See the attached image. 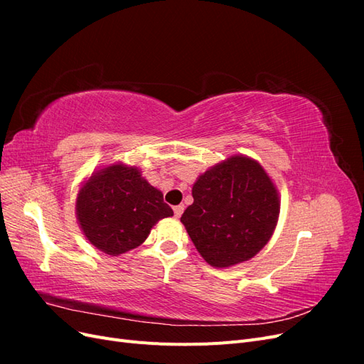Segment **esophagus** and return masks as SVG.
<instances>
[{"instance_id": "1", "label": "esophagus", "mask_w": 364, "mask_h": 364, "mask_svg": "<svg viewBox=\"0 0 364 364\" xmlns=\"http://www.w3.org/2000/svg\"><path fill=\"white\" fill-rule=\"evenodd\" d=\"M183 209H185V206H183V205H178V206H174V208H173V211H174V217H176V218H179V217L182 215V213H183Z\"/></svg>"}]
</instances>
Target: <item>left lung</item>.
I'll return each mask as SVG.
<instances>
[{"instance_id":"1","label":"left lung","mask_w":364,"mask_h":364,"mask_svg":"<svg viewBox=\"0 0 364 364\" xmlns=\"http://www.w3.org/2000/svg\"><path fill=\"white\" fill-rule=\"evenodd\" d=\"M193 197L181 222L214 267H230L255 257L278 222L277 188L261 165L243 155L205 171L193 185Z\"/></svg>"}]
</instances>
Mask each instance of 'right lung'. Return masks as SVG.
Here are the masks:
<instances>
[{"instance_id": "1", "label": "right lung", "mask_w": 364, "mask_h": 364, "mask_svg": "<svg viewBox=\"0 0 364 364\" xmlns=\"http://www.w3.org/2000/svg\"><path fill=\"white\" fill-rule=\"evenodd\" d=\"M75 214L90 243L117 257L144 243L150 229L171 217L173 209L136 167L114 164L82 186Z\"/></svg>"}]
</instances>
